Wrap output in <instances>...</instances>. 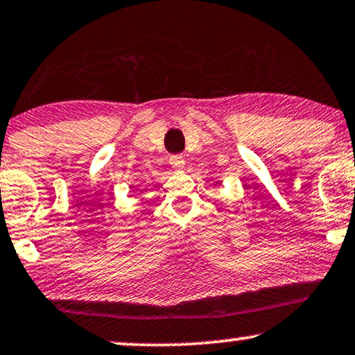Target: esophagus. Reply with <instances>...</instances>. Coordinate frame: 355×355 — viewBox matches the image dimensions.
Segmentation results:
<instances>
[{
    "mask_svg": "<svg viewBox=\"0 0 355 355\" xmlns=\"http://www.w3.org/2000/svg\"><path fill=\"white\" fill-rule=\"evenodd\" d=\"M170 165H172L173 170H177V172H183V168H185V159H183L182 155H172V157H170Z\"/></svg>",
    "mask_w": 355,
    "mask_h": 355,
    "instance_id": "1",
    "label": "esophagus"
}]
</instances>
